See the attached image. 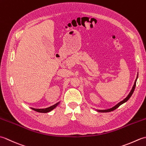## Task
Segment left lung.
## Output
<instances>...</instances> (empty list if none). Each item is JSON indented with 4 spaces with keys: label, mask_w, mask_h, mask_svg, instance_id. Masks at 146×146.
<instances>
[{
    "label": "left lung",
    "mask_w": 146,
    "mask_h": 146,
    "mask_svg": "<svg viewBox=\"0 0 146 146\" xmlns=\"http://www.w3.org/2000/svg\"><path fill=\"white\" fill-rule=\"evenodd\" d=\"M137 78H138V74H137V78H136V79H135V80L134 84V85H133V86H132V90H131V91L130 92L129 95H127V97L123 99V100L122 101L120 102L119 104H117V105H115L114 107H113L112 108H108V109H107V110H97V111H98V112H104H104H109V111H113V110H115L116 108H117L119 106H120L121 105L123 104H124V103H125V102H126L130 98H131V97L132 94H133V92H134V91L135 88V85H136V82H137Z\"/></svg>",
    "instance_id": "obj_1"
}]
</instances>
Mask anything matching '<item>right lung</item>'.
<instances>
[{
	"instance_id": "obj_1",
	"label": "right lung",
	"mask_w": 146,
	"mask_h": 146,
	"mask_svg": "<svg viewBox=\"0 0 146 146\" xmlns=\"http://www.w3.org/2000/svg\"><path fill=\"white\" fill-rule=\"evenodd\" d=\"M60 102H58V103H56V104L52 105V106L49 107H48V108H31V109H33V110H35L36 111H38V112H40V113H48L49 112V111H50L51 110H52L54 109V108H55L58 105L60 104Z\"/></svg>"
}]
</instances>
